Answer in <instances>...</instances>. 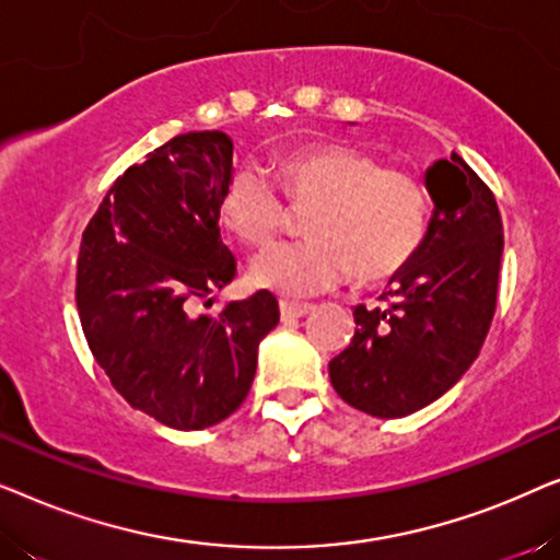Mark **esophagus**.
Masks as SVG:
<instances>
[{"label": "esophagus", "instance_id": "esophagus-1", "mask_svg": "<svg viewBox=\"0 0 560 560\" xmlns=\"http://www.w3.org/2000/svg\"><path fill=\"white\" fill-rule=\"evenodd\" d=\"M305 313H311V305H308V303H288V301L280 303V316H282V320L303 318Z\"/></svg>", "mask_w": 560, "mask_h": 560}]
</instances>
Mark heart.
Instances as JSON below:
<instances>
[{"label":"heart","mask_w":560,"mask_h":560,"mask_svg":"<svg viewBox=\"0 0 560 560\" xmlns=\"http://www.w3.org/2000/svg\"><path fill=\"white\" fill-rule=\"evenodd\" d=\"M280 178L293 203L310 206L311 240L267 249L249 267L257 288L280 295L326 293L357 275L393 278L416 257L428 232V194L416 175L380 167L349 144L318 142L288 152ZM219 219L247 247H267L288 221L285 198L257 165H240L219 196Z\"/></svg>","instance_id":"b5f03b06"}]
</instances>
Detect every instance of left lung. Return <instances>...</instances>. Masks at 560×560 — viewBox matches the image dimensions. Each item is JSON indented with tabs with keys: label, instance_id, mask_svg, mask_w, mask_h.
<instances>
[{
	"label": "left lung",
	"instance_id": "left-lung-1",
	"mask_svg": "<svg viewBox=\"0 0 560 560\" xmlns=\"http://www.w3.org/2000/svg\"><path fill=\"white\" fill-rule=\"evenodd\" d=\"M425 240L389 278L382 308L357 305L354 339L328 374L343 402L374 418L410 416L462 380L487 339L504 249L492 190L451 152L425 171Z\"/></svg>",
	"mask_w": 560,
	"mask_h": 560
}]
</instances>
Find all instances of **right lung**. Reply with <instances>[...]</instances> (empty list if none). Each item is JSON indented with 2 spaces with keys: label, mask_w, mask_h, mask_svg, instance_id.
I'll return each instance as SVG.
<instances>
[{
  "label": "right lung",
  "mask_w": 560,
  "mask_h": 560,
  "mask_svg": "<svg viewBox=\"0 0 560 560\" xmlns=\"http://www.w3.org/2000/svg\"><path fill=\"white\" fill-rule=\"evenodd\" d=\"M234 173L232 137L188 132L127 167L81 240L75 305L91 354L132 408L175 431H201L247 397L278 301L259 290L219 316L196 301L234 280L219 196Z\"/></svg>",
  "instance_id": "obj_1"
}]
</instances>
